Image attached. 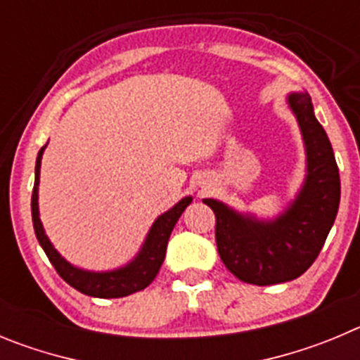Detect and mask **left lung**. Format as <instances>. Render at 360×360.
<instances>
[{
  "mask_svg": "<svg viewBox=\"0 0 360 360\" xmlns=\"http://www.w3.org/2000/svg\"><path fill=\"white\" fill-rule=\"evenodd\" d=\"M287 105L305 147V179L294 199L269 219L212 197L202 199L215 213L220 260L245 283L274 285L301 276L321 251L339 210V168L310 95L290 91Z\"/></svg>",
  "mask_w": 360,
  "mask_h": 360,
  "instance_id": "left-lung-1",
  "label": "left lung"
}]
</instances>
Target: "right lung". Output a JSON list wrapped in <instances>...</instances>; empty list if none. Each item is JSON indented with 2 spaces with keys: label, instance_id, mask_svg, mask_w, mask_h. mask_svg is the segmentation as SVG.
Here are the masks:
<instances>
[{
  "label": "right lung",
  "instance_id": "1",
  "mask_svg": "<svg viewBox=\"0 0 360 360\" xmlns=\"http://www.w3.org/2000/svg\"><path fill=\"white\" fill-rule=\"evenodd\" d=\"M44 148H46V145L39 150L37 161H35V183L34 192H32V222H34L35 236H37L39 244L44 249L46 257L50 258L51 265L59 273V276L66 283H70L73 289L93 297H124L148 287L152 280L156 278V274L160 273L170 233H172L174 226L179 220L184 208L192 202V197H183L179 202L174 204L172 208L161 213L152 222L140 251L136 252L134 258L129 260L125 265H120V267L111 269V271H89V269L77 267L55 249V245L51 244L46 231H44L41 215H39V176H41V160H43Z\"/></svg>",
  "mask_w": 360,
  "mask_h": 360
}]
</instances>
